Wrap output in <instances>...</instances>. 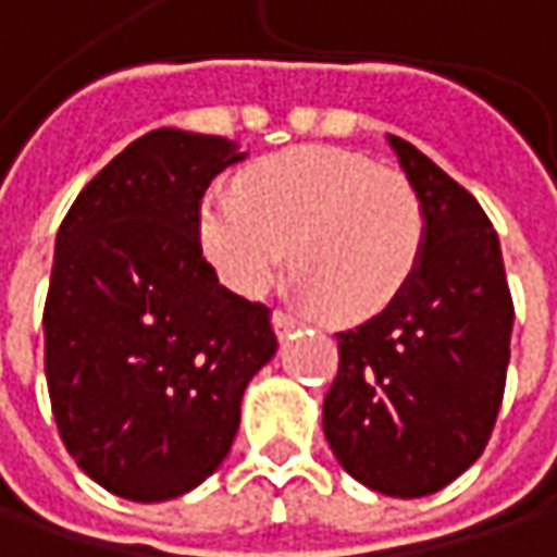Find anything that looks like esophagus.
I'll return each instance as SVG.
<instances>
[{"mask_svg":"<svg viewBox=\"0 0 557 557\" xmlns=\"http://www.w3.org/2000/svg\"><path fill=\"white\" fill-rule=\"evenodd\" d=\"M296 329H302V322H299L296 315H289V312H283V309L274 312V332H277L280 338H286V335L296 332Z\"/></svg>","mask_w":557,"mask_h":557,"instance_id":"esophagus-1","label":"esophagus"}]
</instances>
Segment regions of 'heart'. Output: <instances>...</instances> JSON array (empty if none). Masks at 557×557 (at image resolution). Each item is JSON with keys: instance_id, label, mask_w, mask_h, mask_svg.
<instances>
[{"instance_id": "heart-1", "label": "heart", "mask_w": 557, "mask_h": 557, "mask_svg": "<svg viewBox=\"0 0 557 557\" xmlns=\"http://www.w3.org/2000/svg\"><path fill=\"white\" fill-rule=\"evenodd\" d=\"M196 235L209 268L248 299L271 289L289 245L296 293L338 322H364L412 277L425 215L403 173L302 145L255 161L238 193H202Z\"/></svg>"}]
</instances>
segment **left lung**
Segmentation results:
<instances>
[{
    "label": "left lung",
    "mask_w": 557,
    "mask_h": 557,
    "mask_svg": "<svg viewBox=\"0 0 557 557\" xmlns=\"http://www.w3.org/2000/svg\"><path fill=\"white\" fill-rule=\"evenodd\" d=\"M387 141L422 202V251L384 312L335 335L338 377L322 429L355 481L412 500L461 478L494 432L512 299L478 199L409 141Z\"/></svg>",
    "instance_id": "8db88e82"
}]
</instances>
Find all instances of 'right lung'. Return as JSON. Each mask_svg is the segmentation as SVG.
I'll list each match as a JSON object with an SVG mask.
<instances>
[{"mask_svg":"<svg viewBox=\"0 0 557 557\" xmlns=\"http://www.w3.org/2000/svg\"><path fill=\"white\" fill-rule=\"evenodd\" d=\"M248 154L219 135L158 128L99 170L54 245L45 374L83 474L161 503L228 455L248 381L277 355L271 309L222 286L196 206Z\"/></svg>","mask_w":557,"mask_h":557,"instance_id":"right-lung-1","label":"right lung"}]
</instances>
